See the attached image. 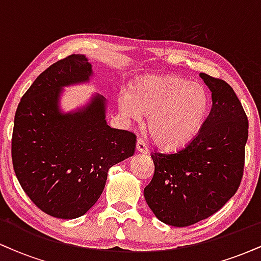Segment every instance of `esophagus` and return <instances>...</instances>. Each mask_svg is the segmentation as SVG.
Returning <instances> with one entry per match:
<instances>
[{"label":"esophagus","mask_w":261,"mask_h":261,"mask_svg":"<svg viewBox=\"0 0 261 261\" xmlns=\"http://www.w3.org/2000/svg\"><path fill=\"white\" fill-rule=\"evenodd\" d=\"M136 149H137V152H141V153H148L147 145H146V142L142 139H137Z\"/></svg>","instance_id":"34e87169"}]
</instances>
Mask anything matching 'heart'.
<instances>
[{
  "instance_id": "heart-1",
  "label": "heart",
  "mask_w": 261,
  "mask_h": 261,
  "mask_svg": "<svg viewBox=\"0 0 261 261\" xmlns=\"http://www.w3.org/2000/svg\"><path fill=\"white\" fill-rule=\"evenodd\" d=\"M126 118L148 116L147 130L162 148L176 149L190 142L207 118L210 98L201 85L179 76H142L135 80L130 93L119 98Z\"/></svg>"
}]
</instances>
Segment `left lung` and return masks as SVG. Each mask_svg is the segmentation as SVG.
I'll use <instances>...</instances> for the list:
<instances>
[{"instance_id": "8db88e82", "label": "left lung", "mask_w": 261, "mask_h": 261, "mask_svg": "<svg viewBox=\"0 0 261 261\" xmlns=\"http://www.w3.org/2000/svg\"><path fill=\"white\" fill-rule=\"evenodd\" d=\"M200 77L212 92V108L201 130L172 153L152 152L153 178L143 190L162 222L188 227L216 214L243 178L248 118L226 81Z\"/></svg>"}]
</instances>
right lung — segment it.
<instances>
[{
  "instance_id": "right-lung-1",
  "label": "right lung",
  "mask_w": 261,
  "mask_h": 261,
  "mask_svg": "<svg viewBox=\"0 0 261 261\" xmlns=\"http://www.w3.org/2000/svg\"><path fill=\"white\" fill-rule=\"evenodd\" d=\"M92 65L70 55L41 72L18 104L12 134V163L34 205L56 218H77L98 201L108 170L135 153L136 135L112 128L106 100L61 114V88L88 81Z\"/></svg>"
}]
</instances>
